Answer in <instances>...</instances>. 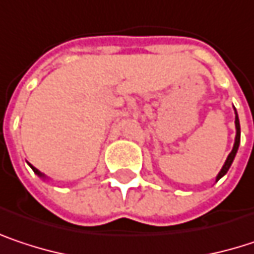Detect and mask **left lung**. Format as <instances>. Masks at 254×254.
Returning a JSON list of instances; mask_svg holds the SVG:
<instances>
[{
	"mask_svg": "<svg viewBox=\"0 0 254 254\" xmlns=\"http://www.w3.org/2000/svg\"><path fill=\"white\" fill-rule=\"evenodd\" d=\"M234 110H236V109H234ZM239 145H240V121H239V116H237V112H236V141H234V147H233L231 152L228 154V157H227V160H225V163H224L221 172H219L218 176H217V182H218L219 179L227 173L228 169L231 167V164H233V161H234V157H236L237 150H239Z\"/></svg>",
	"mask_w": 254,
	"mask_h": 254,
	"instance_id": "8db88e82",
	"label": "left lung"
}]
</instances>
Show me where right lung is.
<instances>
[{
  "mask_svg": "<svg viewBox=\"0 0 254 254\" xmlns=\"http://www.w3.org/2000/svg\"><path fill=\"white\" fill-rule=\"evenodd\" d=\"M30 167H32V170H33V172H35V173L37 174L39 177H42V179H46V176H45V174H43V173H40V172H39V170H37L36 167H33L32 164H30Z\"/></svg>",
  "mask_w": 254,
  "mask_h": 254,
  "instance_id": "right-lung-1",
  "label": "right lung"
}]
</instances>
